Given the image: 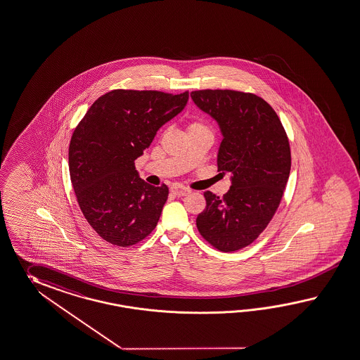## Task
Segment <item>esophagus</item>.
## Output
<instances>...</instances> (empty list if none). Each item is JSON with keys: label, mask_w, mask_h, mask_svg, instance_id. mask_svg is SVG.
Wrapping results in <instances>:
<instances>
[{"label": "esophagus", "mask_w": 360, "mask_h": 360, "mask_svg": "<svg viewBox=\"0 0 360 360\" xmlns=\"http://www.w3.org/2000/svg\"><path fill=\"white\" fill-rule=\"evenodd\" d=\"M172 193H174L176 196H186V195H188L191 191L188 188L181 187V186H174V187H172Z\"/></svg>", "instance_id": "obj_1"}]
</instances>
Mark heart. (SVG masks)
Wrapping results in <instances>:
<instances>
[{"label": "heart", "instance_id": "obj_1", "mask_svg": "<svg viewBox=\"0 0 360 360\" xmlns=\"http://www.w3.org/2000/svg\"><path fill=\"white\" fill-rule=\"evenodd\" d=\"M193 129H207L204 123L200 121H193V122L188 124V130H193Z\"/></svg>", "mask_w": 360, "mask_h": 360}]
</instances>
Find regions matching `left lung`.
Masks as SVG:
<instances>
[{"mask_svg": "<svg viewBox=\"0 0 360 360\" xmlns=\"http://www.w3.org/2000/svg\"><path fill=\"white\" fill-rule=\"evenodd\" d=\"M191 98L219 123L217 167L231 174L222 198L204 193L196 226L219 251H238L263 233L280 205L291 167L289 139L272 106L254 94L202 89Z\"/></svg>", "mask_w": 360, "mask_h": 360, "instance_id": "left-lung-1", "label": "left lung"}]
</instances>
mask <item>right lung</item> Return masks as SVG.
Instances as JSON below:
<instances>
[{
	"label": "right lung",
	"instance_id": "obj_1",
	"mask_svg": "<svg viewBox=\"0 0 360 360\" xmlns=\"http://www.w3.org/2000/svg\"><path fill=\"white\" fill-rule=\"evenodd\" d=\"M187 101V91L115 89L98 97L74 130L71 184L88 224L106 242L136 245L156 228L169 188L146 184L135 160Z\"/></svg>",
	"mask_w": 360,
	"mask_h": 360
}]
</instances>
